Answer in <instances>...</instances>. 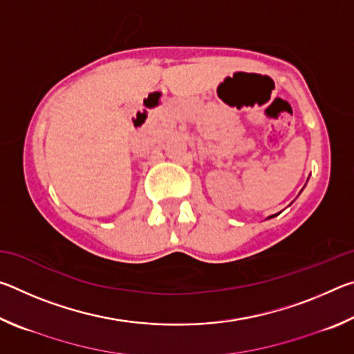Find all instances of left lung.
I'll return each instance as SVG.
<instances>
[{
  "label": "left lung",
  "mask_w": 354,
  "mask_h": 354,
  "mask_svg": "<svg viewBox=\"0 0 354 354\" xmlns=\"http://www.w3.org/2000/svg\"><path fill=\"white\" fill-rule=\"evenodd\" d=\"M277 215H278V214H274V215H270V217H268V218H273V217H277Z\"/></svg>",
  "instance_id": "1"
}]
</instances>
